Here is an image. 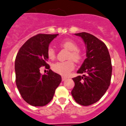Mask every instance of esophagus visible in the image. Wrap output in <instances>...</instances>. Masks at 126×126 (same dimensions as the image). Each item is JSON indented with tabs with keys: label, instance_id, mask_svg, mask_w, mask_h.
Listing matches in <instances>:
<instances>
[{
	"label": "esophagus",
	"instance_id": "esophagus-1",
	"mask_svg": "<svg viewBox=\"0 0 126 126\" xmlns=\"http://www.w3.org/2000/svg\"><path fill=\"white\" fill-rule=\"evenodd\" d=\"M62 81H64V80H66L67 79V77H62Z\"/></svg>",
	"mask_w": 126,
	"mask_h": 126
}]
</instances>
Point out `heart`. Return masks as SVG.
Segmentation results:
<instances>
[{
	"label": "heart",
	"mask_w": 126,
	"mask_h": 126,
	"mask_svg": "<svg viewBox=\"0 0 126 126\" xmlns=\"http://www.w3.org/2000/svg\"><path fill=\"white\" fill-rule=\"evenodd\" d=\"M60 45L67 48L70 51L68 58L70 60L63 62H56L52 65V70L57 74L66 76L72 72L75 68L74 62L79 63L81 60L82 55L79 51V46L74 40L71 39H65L61 42ZM47 56L48 58L53 60L56 57L55 50L52 47H49L47 50Z\"/></svg>",
	"instance_id": "heart-1"
}]
</instances>
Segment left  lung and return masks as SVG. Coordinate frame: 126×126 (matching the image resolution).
Here are the masks:
<instances>
[{
	"instance_id": "obj_1",
	"label": "left lung",
	"mask_w": 126,
	"mask_h": 126,
	"mask_svg": "<svg viewBox=\"0 0 126 126\" xmlns=\"http://www.w3.org/2000/svg\"><path fill=\"white\" fill-rule=\"evenodd\" d=\"M81 37L86 46V58L78 74L82 76L73 78L75 86L72 95L77 103L89 106L95 103L105 93L111 80V59L105 44L86 32L75 33Z\"/></svg>"
}]
</instances>
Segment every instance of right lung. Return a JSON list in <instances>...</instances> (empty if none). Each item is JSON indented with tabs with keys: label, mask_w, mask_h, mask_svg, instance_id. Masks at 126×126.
<instances>
[{
	"label": "right lung",
	"mask_w": 126,
	"mask_h": 126,
	"mask_svg": "<svg viewBox=\"0 0 126 126\" xmlns=\"http://www.w3.org/2000/svg\"><path fill=\"white\" fill-rule=\"evenodd\" d=\"M58 35L40 33L33 36L21 47L16 55V86L23 99L34 107L49 103L62 82L61 75L52 72L47 63V50ZM41 66L49 70L46 74L40 73Z\"/></svg>",
	"instance_id": "1"
}]
</instances>
